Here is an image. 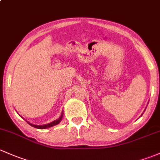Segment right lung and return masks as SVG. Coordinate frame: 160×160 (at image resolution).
<instances>
[{
  "instance_id": "add662e5",
  "label": "right lung",
  "mask_w": 160,
  "mask_h": 160,
  "mask_svg": "<svg viewBox=\"0 0 160 160\" xmlns=\"http://www.w3.org/2000/svg\"><path fill=\"white\" fill-rule=\"evenodd\" d=\"M62 118H63V112H62V114H61V116H60V118L58 119V120H54V121H53V122H50V123L45 124V125H34V124L30 123L29 122H28V123H29V125H31V127H35V128H37V129H43L50 128V127H53V126L58 125V124L59 123V122H60V121H61Z\"/></svg>"
}]
</instances>
